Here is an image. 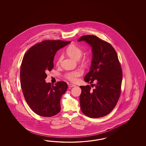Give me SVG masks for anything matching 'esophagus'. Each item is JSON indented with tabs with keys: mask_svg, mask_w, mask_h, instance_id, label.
Segmentation results:
<instances>
[{
	"mask_svg": "<svg viewBox=\"0 0 146 146\" xmlns=\"http://www.w3.org/2000/svg\"><path fill=\"white\" fill-rule=\"evenodd\" d=\"M74 86H75L74 84H69L68 87L69 88H72V87H74Z\"/></svg>",
	"mask_w": 146,
	"mask_h": 146,
	"instance_id": "obj_1",
	"label": "esophagus"
}]
</instances>
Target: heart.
<instances>
[{"label":"heart","mask_w":146,"mask_h":146,"mask_svg":"<svg viewBox=\"0 0 146 146\" xmlns=\"http://www.w3.org/2000/svg\"><path fill=\"white\" fill-rule=\"evenodd\" d=\"M66 53L70 57L74 59H78L80 58L82 55V50L79 47L74 45H70L66 50ZM62 60V57H60L58 59L57 64H59ZM82 74V72L79 69L74 70V71L69 72L65 75L66 79H67L72 82H76L77 80V78L79 77Z\"/></svg>","instance_id":"b5f03b06"}]
</instances>
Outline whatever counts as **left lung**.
I'll list each match as a JSON object with an SVG mask.
<instances>
[{"mask_svg":"<svg viewBox=\"0 0 146 146\" xmlns=\"http://www.w3.org/2000/svg\"><path fill=\"white\" fill-rule=\"evenodd\" d=\"M84 41L92 47V59L90 70L84 78L90 86H80L81 111L91 118L108 115L114 108L121 94L123 74L117 54L112 45L93 35H84Z\"/></svg>","mask_w":146,"mask_h":146,"instance_id":"obj_1","label":"left lung"}]
</instances>
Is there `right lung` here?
I'll return each mask as SVG.
<instances>
[{"instance_id": "right-lung-1", "label": "right lung", "mask_w": 146, "mask_h": 146, "mask_svg": "<svg viewBox=\"0 0 146 146\" xmlns=\"http://www.w3.org/2000/svg\"><path fill=\"white\" fill-rule=\"evenodd\" d=\"M71 42L44 40L30 48L25 54L20 69V80L25 100L37 115L51 117L60 111V99L67 90L65 82L55 85L46 83L47 71L54 68L57 51Z\"/></svg>"}]
</instances>
